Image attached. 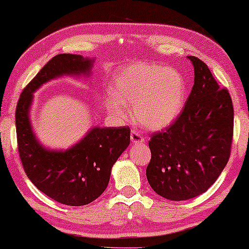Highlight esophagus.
Returning <instances> with one entry per match:
<instances>
[{
    "label": "esophagus",
    "mask_w": 249,
    "mask_h": 249,
    "mask_svg": "<svg viewBox=\"0 0 249 249\" xmlns=\"http://www.w3.org/2000/svg\"><path fill=\"white\" fill-rule=\"evenodd\" d=\"M130 139H131L132 144H142V142H145V139L142 136L141 132H138V131H136V130H131Z\"/></svg>",
    "instance_id": "34e87169"
}]
</instances>
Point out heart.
<instances>
[{
	"label": "heart",
	"mask_w": 249,
	"mask_h": 249,
	"mask_svg": "<svg viewBox=\"0 0 249 249\" xmlns=\"http://www.w3.org/2000/svg\"><path fill=\"white\" fill-rule=\"evenodd\" d=\"M104 96V107L114 117L125 118L132 107L135 120L149 130H161L178 118L186 100L181 74L168 67L137 63L119 72Z\"/></svg>",
	"instance_id": "b5f03b06"
}]
</instances>
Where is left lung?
Segmentation results:
<instances>
[{
    "label": "left lung",
    "mask_w": 249,
    "mask_h": 249,
    "mask_svg": "<svg viewBox=\"0 0 249 249\" xmlns=\"http://www.w3.org/2000/svg\"><path fill=\"white\" fill-rule=\"evenodd\" d=\"M194 86L182 112L149 141L152 158L146 169L149 186L170 200H186L205 193L230 158L233 107L209 67L195 56Z\"/></svg>",
    "instance_id": "8db88e82"
}]
</instances>
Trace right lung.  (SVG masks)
<instances>
[{"mask_svg":"<svg viewBox=\"0 0 249 249\" xmlns=\"http://www.w3.org/2000/svg\"><path fill=\"white\" fill-rule=\"evenodd\" d=\"M95 57L57 54L20 95L16 108L19 155L28 178L40 192L69 206L87 205L108 185L112 166L130 144L128 127H91L67 149H51L37 138L30 121L34 93L61 77H90Z\"/></svg>","mask_w":249,"mask_h":249,"instance_id":"add662e5","label":"right lung"}]
</instances>
